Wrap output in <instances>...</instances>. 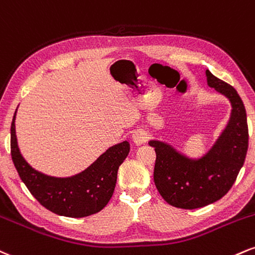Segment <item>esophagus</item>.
I'll use <instances>...</instances> for the list:
<instances>
[{
    "instance_id": "esophagus-1",
    "label": "esophagus",
    "mask_w": 255,
    "mask_h": 255,
    "mask_svg": "<svg viewBox=\"0 0 255 255\" xmlns=\"http://www.w3.org/2000/svg\"><path fill=\"white\" fill-rule=\"evenodd\" d=\"M132 139L136 144H142L148 139V133L144 130H136L132 133Z\"/></svg>"
}]
</instances>
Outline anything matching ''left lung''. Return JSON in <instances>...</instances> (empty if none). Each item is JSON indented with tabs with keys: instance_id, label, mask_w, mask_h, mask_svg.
<instances>
[{
	"instance_id": "obj_1",
	"label": "left lung",
	"mask_w": 255,
	"mask_h": 255,
	"mask_svg": "<svg viewBox=\"0 0 255 255\" xmlns=\"http://www.w3.org/2000/svg\"><path fill=\"white\" fill-rule=\"evenodd\" d=\"M208 85L232 103V117L226 130L208 154L191 160L172 146L150 140L156 161L154 182L169 205L193 210L220 200L228 193L244 166L248 149V125L245 105L234 87L206 70Z\"/></svg>"
}]
</instances>
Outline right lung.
<instances>
[{
    "mask_svg": "<svg viewBox=\"0 0 255 255\" xmlns=\"http://www.w3.org/2000/svg\"><path fill=\"white\" fill-rule=\"evenodd\" d=\"M14 121L15 115L10 127L11 160L32 196L47 210L61 216L80 218L103 210L115 192L119 166L130 151L128 140L111 146L80 174L55 178L33 169L21 156Z\"/></svg>",
    "mask_w": 255,
    "mask_h": 255,
    "instance_id": "right-lung-1",
    "label": "right lung"
}]
</instances>
